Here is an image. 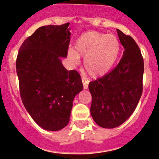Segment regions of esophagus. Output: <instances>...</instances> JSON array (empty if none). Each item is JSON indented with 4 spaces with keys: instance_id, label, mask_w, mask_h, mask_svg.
I'll use <instances>...</instances> for the list:
<instances>
[{
    "instance_id": "esophagus-1",
    "label": "esophagus",
    "mask_w": 159,
    "mask_h": 159,
    "mask_svg": "<svg viewBox=\"0 0 159 159\" xmlns=\"http://www.w3.org/2000/svg\"><path fill=\"white\" fill-rule=\"evenodd\" d=\"M89 81L87 79H85V78H82V83H83V85H84V89H88V84H89Z\"/></svg>"
}]
</instances>
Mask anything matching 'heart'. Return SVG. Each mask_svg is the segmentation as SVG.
<instances>
[{
	"instance_id": "1",
	"label": "heart",
	"mask_w": 159,
	"mask_h": 159,
	"mask_svg": "<svg viewBox=\"0 0 159 159\" xmlns=\"http://www.w3.org/2000/svg\"><path fill=\"white\" fill-rule=\"evenodd\" d=\"M120 52L117 37L95 31H89L79 36L74 49L68 51V58L72 64H78L80 57L84 58V66L93 77L104 75L112 68Z\"/></svg>"
}]
</instances>
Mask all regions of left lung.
<instances>
[{
    "mask_svg": "<svg viewBox=\"0 0 159 159\" xmlns=\"http://www.w3.org/2000/svg\"><path fill=\"white\" fill-rule=\"evenodd\" d=\"M124 48L116 68L104 77L91 81V116L103 128L117 127L133 114L142 94L144 60L133 38L117 30Z\"/></svg>",
    "mask_w": 159,
    "mask_h": 159,
    "instance_id": "left-lung-1",
    "label": "left lung"
}]
</instances>
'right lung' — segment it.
<instances>
[{
  "label": "right lung",
  "instance_id": "add662e5",
  "mask_svg": "<svg viewBox=\"0 0 159 159\" xmlns=\"http://www.w3.org/2000/svg\"><path fill=\"white\" fill-rule=\"evenodd\" d=\"M69 25L39 27L24 41L17 57L22 102L45 130L58 131L67 125L75 96L84 89L78 72L68 71L61 62L67 56Z\"/></svg>",
  "mask_w": 159,
  "mask_h": 159
}]
</instances>
